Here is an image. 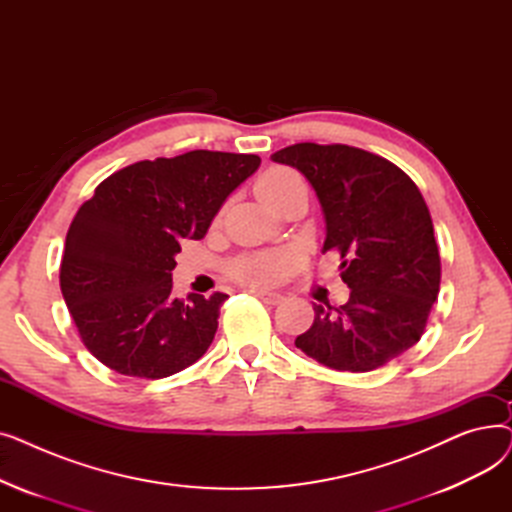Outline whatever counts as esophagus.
Listing matches in <instances>:
<instances>
[{
	"label": "esophagus",
	"instance_id": "1",
	"mask_svg": "<svg viewBox=\"0 0 512 512\" xmlns=\"http://www.w3.org/2000/svg\"><path fill=\"white\" fill-rule=\"evenodd\" d=\"M257 299H261L265 305H278L282 303V294L280 292H272V290H263V288H255L251 290Z\"/></svg>",
	"mask_w": 512,
	"mask_h": 512
}]
</instances>
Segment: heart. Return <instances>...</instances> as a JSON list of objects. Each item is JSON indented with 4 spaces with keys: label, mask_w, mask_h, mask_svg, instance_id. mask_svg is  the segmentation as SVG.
I'll use <instances>...</instances> for the list:
<instances>
[{
    "label": "heart",
    "mask_w": 512,
    "mask_h": 512,
    "mask_svg": "<svg viewBox=\"0 0 512 512\" xmlns=\"http://www.w3.org/2000/svg\"><path fill=\"white\" fill-rule=\"evenodd\" d=\"M301 176L288 168H272L267 170L257 182V195L263 203H270L280 197L284 191L299 182ZM297 263V253L292 249L280 251H267V253H253L242 255L232 263V276L245 284H274L278 282L290 267Z\"/></svg>",
    "instance_id": "heart-1"
}]
</instances>
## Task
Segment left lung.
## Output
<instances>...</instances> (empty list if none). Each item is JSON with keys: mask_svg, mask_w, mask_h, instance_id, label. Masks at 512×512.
<instances>
[{"mask_svg": "<svg viewBox=\"0 0 512 512\" xmlns=\"http://www.w3.org/2000/svg\"><path fill=\"white\" fill-rule=\"evenodd\" d=\"M313 186L326 220L324 251L340 253L351 297L315 305L294 344L338 371L378 369L423 336L440 292V251L417 184L392 161L348 145L297 143L272 155Z\"/></svg>", "mask_w": 512, "mask_h": 512, "instance_id": "1", "label": "left lung"}]
</instances>
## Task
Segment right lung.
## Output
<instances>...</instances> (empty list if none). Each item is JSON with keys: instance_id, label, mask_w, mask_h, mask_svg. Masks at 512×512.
Masks as SVG:
<instances>
[{"instance_id": "right-lung-1", "label": "right lung", "mask_w": 512, "mask_h": 512, "mask_svg": "<svg viewBox=\"0 0 512 512\" xmlns=\"http://www.w3.org/2000/svg\"><path fill=\"white\" fill-rule=\"evenodd\" d=\"M259 155L188 151L107 176L66 234L60 288L89 353L130 378L161 380L199 361L228 299L174 297L182 238L201 240Z\"/></svg>"}]
</instances>
